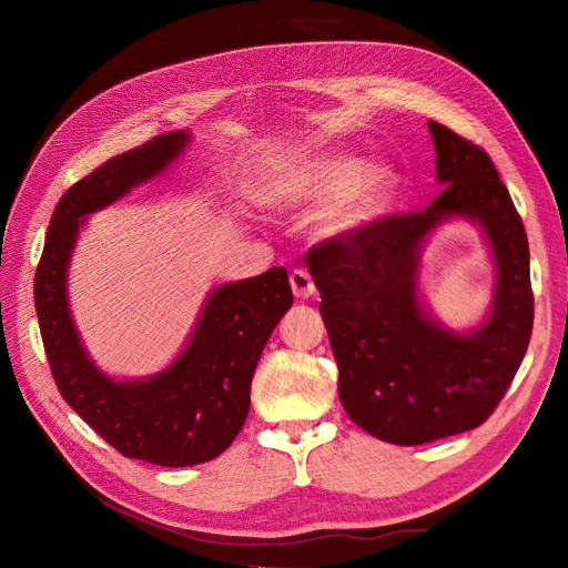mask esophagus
Listing matches in <instances>:
<instances>
[{
    "mask_svg": "<svg viewBox=\"0 0 568 568\" xmlns=\"http://www.w3.org/2000/svg\"><path fill=\"white\" fill-rule=\"evenodd\" d=\"M288 284H291V291H294L296 298H311L315 294V282L311 277V272L307 270H294L288 274Z\"/></svg>",
    "mask_w": 568,
    "mask_h": 568,
    "instance_id": "obj_1",
    "label": "esophagus"
}]
</instances>
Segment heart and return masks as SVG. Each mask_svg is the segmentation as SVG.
<instances>
[{
    "label": "heart",
    "mask_w": 568,
    "mask_h": 568,
    "mask_svg": "<svg viewBox=\"0 0 568 568\" xmlns=\"http://www.w3.org/2000/svg\"><path fill=\"white\" fill-rule=\"evenodd\" d=\"M390 186L393 173L382 163L363 168L351 156H307L274 168L263 194L277 205H303L341 192L326 222L336 232H351L384 209Z\"/></svg>",
    "instance_id": "1"
}]
</instances>
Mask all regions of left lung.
<instances>
[{
  "instance_id": "left-lung-1",
  "label": "left lung",
  "mask_w": 568,
  "mask_h": 568,
  "mask_svg": "<svg viewBox=\"0 0 568 568\" xmlns=\"http://www.w3.org/2000/svg\"><path fill=\"white\" fill-rule=\"evenodd\" d=\"M443 192L424 211L388 215L307 253L338 365V398L367 434L422 445L484 424L503 400L532 329L528 239L488 153L428 120ZM487 232L498 282L491 313L457 335L416 288L420 244L445 219Z\"/></svg>"
}]
</instances>
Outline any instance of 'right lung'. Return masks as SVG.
<instances>
[{
  "label": "right lung",
  "instance_id": "obj_1",
  "mask_svg": "<svg viewBox=\"0 0 568 568\" xmlns=\"http://www.w3.org/2000/svg\"><path fill=\"white\" fill-rule=\"evenodd\" d=\"M189 144L178 130L109 159L57 203L36 272V311L51 374L109 445L159 467H192L225 453L248 417L251 379L274 326L294 303L284 267L217 286L192 338L168 369L115 382L84 351L68 307V263L88 215L161 175Z\"/></svg>",
  "mask_w": 568,
  "mask_h": 568
}]
</instances>
